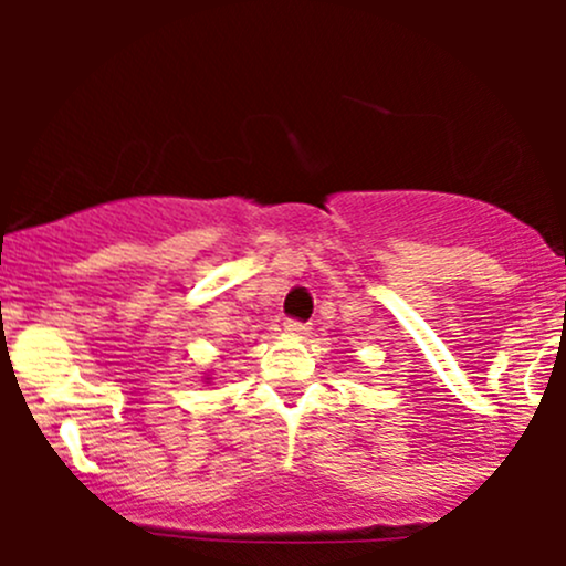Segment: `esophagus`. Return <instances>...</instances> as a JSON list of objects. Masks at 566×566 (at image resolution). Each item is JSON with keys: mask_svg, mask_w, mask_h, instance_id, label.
<instances>
[{"mask_svg": "<svg viewBox=\"0 0 566 566\" xmlns=\"http://www.w3.org/2000/svg\"><path fill=\"white\" fill-rule=\"evenodd\" d=\"M284 329H287L290 335H305V333H308V324L297 322V319H287V322H284Z\"/></svg>", "mask_w": 566, "mask_h": 566, "instance_id": "1", "label": "esophagus"}]
</instances>
